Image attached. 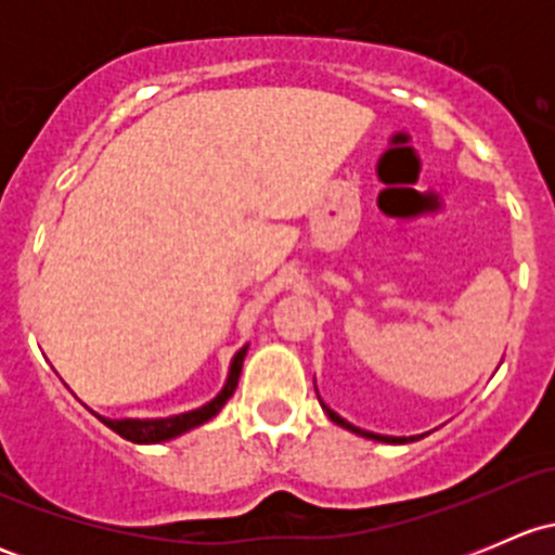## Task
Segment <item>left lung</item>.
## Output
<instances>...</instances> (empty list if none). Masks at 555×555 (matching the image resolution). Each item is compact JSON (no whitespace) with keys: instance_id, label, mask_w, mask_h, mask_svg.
Wrapping results in <instances>:
<instances>
[{"instance_id":"left-lung-1","label":"left lung","mask_w":555,"mask_h":555,"mask_svg":"<svg viewBox=\"0 0 555 555\" xmlns=\"http://www.w3.org/2000/svg\"><path fill=\"white\" fill-rule=\"evenodd\" d=\"M319 402H322V400H319ZM322 408H324V413H327V416H330V422H335V424H338V427L349 429V433H354V435H362V438H367V440H378V443H408V440H418V438H389V435H376V433H367V429H360V427H354V424H349V422H346V418H340L338 413H335V411H330V408L324 405V402H322Z\"/></svg>"}]
</instances>
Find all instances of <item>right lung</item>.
Listing matches in <instances>:
<instances>
[{
  "instance_id": "obj_1",
  "label": "right lung",
  "mask_w": 555,
  "mask_h": 555,
  "mask_svg": "<svg viewBox=\"0 0 555 555\" xmlns=\"http://www.w3.org/2000/svg\"><path fill=\"white\" fill-rule=\"evenodd\" d=\"M246 349H249V346L238 349L236 357H233L231 373H228V382L222 386L220 395H217L211 402H206V405L195 408V411L179 413V416H169V418H104V416L99 418H102L112 433L131 440V443H164V440L179 438L182 433H190L193 427H201V424H206L209 418H215L217 413L222 411V405L231 400L233 391H236L238 386V376H242Z\"/></svg>"
}]
</instances>
